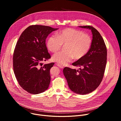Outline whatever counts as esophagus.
I'll return each mask as SVG.
<instances>
[{
    "label": "esophagus",
    "instance_id": "1",
    "mask_svg": "<svg viewBox=\"0 0 121 121\" xmlns=\"http://www.w3.org/2000/svg\"><path fill=\"white\" fill-rule=\"evenodd\" d=\"M56 65L58 67H59L60 68H64V66H63V65H61L60 64H58V63H57Z\"/></svg>",
    "mask_w": 121,
    "mask_h": 121
}]
</instances>
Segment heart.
Wrapping results in <instances>:
<instances>
[{
	"instance_id": "heart-1",
	"label": "heart",
	"mask_w": 121,
	"mask_h": 121,
	"mask_svg": "<svg viewBox=\"0 0 121 121\" xmlns=\"http://www.w3.org/2000/svg\"><path fill=\"white\" fill-rule=\"evenodd\" d=\"M56 35L48 38L46 46L49 51L55 53L62 45H65V51L59 52L52 57L54 61L62 65L70 62L73 57L76 60L83 58L88 54L92 45V39L89 34L77 29L66 28L57 32Z\"/></svg>"
}]
</instances>
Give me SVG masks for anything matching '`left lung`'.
<instances>
[{"mask_svg": "<svg viewBox=\"0 0 121 121\" xmlns=\"http://www.w3.org/2000/svg\"><path fill=\"white\" fill-rule=\"evenodd\" d=\"M79 27L91 30V48L85 56L72 63L74 66L80 67L79 70L65 67L63 73L70 89L84 95L95 90L100 84L105 70L107 52L104 40L95 28L91 26Z\"/></svg>", "mask_w": 121, "mask_h": 121, "instance_id": "8db88e82", "label": "left lung"}]
</instances>
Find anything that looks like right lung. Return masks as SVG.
Listing matches in <instances>:
<instances>
[{"label": "right lung", "mask_w": 121, "mask_h": 121, "mask_svg": "<svg viewBox=\"0 0 121 121\" xmlns=\"http://www.w3.org/2000/svg\"><path fill=\"white\" fill-rule=\"evenodd\" d=\"M57 29L44 25H30L22 33L13 56L14 74L21 87L28 92L37 94L48 88L50 70L54 63L42 62L51 58L45 41L49 34Z\"/></svg>", "instance_id": "right-lung-1"}]
</instances>
